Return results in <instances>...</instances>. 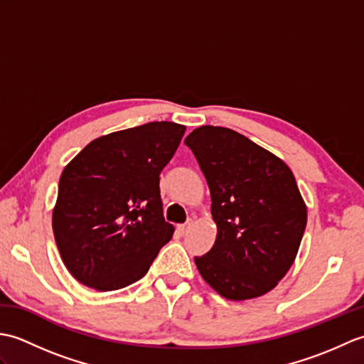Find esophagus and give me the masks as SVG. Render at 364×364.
<instances>
[{
  "instance_id": "1",
  "label": "esophagus",
  "mask_w": 364,
  "mask_h": 364,
  "mask_svg": "<svg viewBox=\"0 0 364 364\" xmlns=\"http://www.w3.org/2000/svg\"><path fill=\"white\" fill-rule=\"evenodd\" d=\"M191 228V223H183V225H178V231H180L181 235H186Z\"/></svg>"
}]
</instances>
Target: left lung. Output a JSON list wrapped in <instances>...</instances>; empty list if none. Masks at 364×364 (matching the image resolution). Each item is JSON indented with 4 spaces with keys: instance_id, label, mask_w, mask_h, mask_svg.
<instances>
[{
    "instance_id": "8db88e82",
    "label": "left lung",
    "mask_w": 364,
    "mask_h": 364,
    "mask_svg": "<svg viewBox=\"0 0 364 364\" xmlns=\"http://www.w3.org/2000/svg\"><path fill=\"white\" fill-rule=\"evenodd\" d=\"M211 192L218 227L197 257L203 280L228 300L264 296L288 274L306 227V205L286 162L223 127H200L184 141Z\"/></svg>"
}]
</instances>
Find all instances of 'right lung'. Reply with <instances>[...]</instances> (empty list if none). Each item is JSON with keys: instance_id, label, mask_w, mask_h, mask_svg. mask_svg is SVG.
Segmentation results:
<instances>
[{"instance_id": "right-lung-1", "label": "right lung", "mask_w": 364, "mask_h": 364, "mask_svg": "<svg viewBox=\"0 0 364 364\" xmlns=\"http://www.w3.org/2000/svg\"><path fill=\"white\" fill-rule=\"evenodd\" d=\"M186 127L151 122L87 144L64 167L53 208L60 258L80 283L117 291L142 278L173 236L159 175Z\"/></svg>"}]
</instances>
